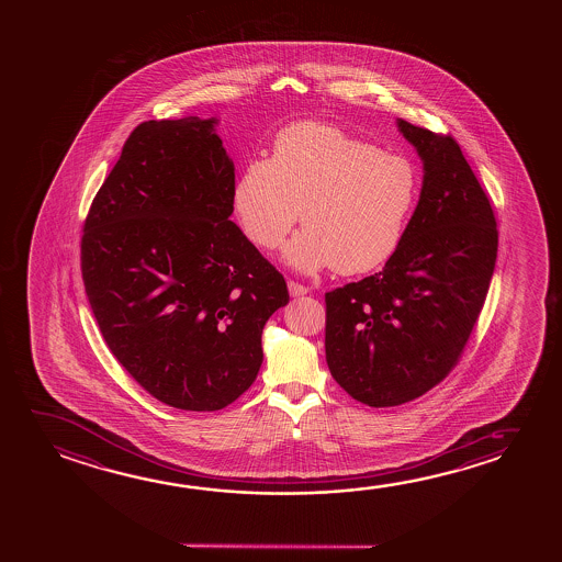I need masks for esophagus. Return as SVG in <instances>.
Masks as SVG:
<instances>
[{"label": "esophagus", "mask_w": 562, "mask_h": 562, "mask_svg": "<svg viewBox=\"0 0 562 562\" xmlns=\"http://www.w3.org/2000/svg\"><path fill=\"white\" fill-rule=\"evenodd\" d=\"M288 290H290V295H292V297H300V295H305L310 292L304 284H297L294 280H290V282H288Z\"/></svg>", "instance_id": "obj_1"}]
</instances>
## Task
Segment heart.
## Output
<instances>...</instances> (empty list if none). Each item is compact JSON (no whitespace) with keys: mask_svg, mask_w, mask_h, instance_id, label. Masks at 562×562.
Listing matches in <instances>:
<instances>
[{"mask_svg":"<svg viewBox=\"0 0 562 562\" xmlns=\"http://www.w3.org/2000/svg\"><path fill=\"white\" fill-rule=\"evenodd\" d=\"M417 200L409 158L317 121L280 131L270 158L249 160L233 186L237 220L258 249H278L300 215L305 227L284 260L304 274L335 267L350 277L386 265Z\"/></svg>","mask_w":562,"mask_h":562,"instance_id":"1","label":"heart"}]
</instances>
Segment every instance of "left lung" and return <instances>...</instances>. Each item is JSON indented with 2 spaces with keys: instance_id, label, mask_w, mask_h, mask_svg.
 I'll list each match as a JSON object with an SVG mask.
<instances>
[{
  "instance_id": "8db88e82",
  "label": "left lung",
  "mask_w": 562,
  "mask_h": 562,
  "mask_svg": "<svg viewBox=\"0 0 562 562\" xmlns=\"http://www.w3.org/2000/svg\"><path fill=\"white\" fill-rule=\"evenodd\" d=\"M424 162L404 240L382 272L325 294V357L349 396L392 407L424 396L459 362L486 300L496 217L459 143L396 121Z\"/></svg>"
}]
</instances>
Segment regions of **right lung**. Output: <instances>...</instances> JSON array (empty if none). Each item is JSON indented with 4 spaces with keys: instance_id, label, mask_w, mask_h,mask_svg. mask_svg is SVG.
<instances>
[{
    "instance_id": "1",
    "label": "right lung",
    "mask_w": 562,
    "mask_h": 562,
    "mask_svg": "<svg viewBox=\"0 0 562 562\" xmlns=\"http://www.w3.org/2000/svg\"><path fill=\"white\" fill-rule=\"evenodd\" d=\"M217 117L145 121L83 223L82 278L115 359L162 404L215 412L249 390L284 277L231 222Z\"/></svg>"
}]
</instances>
